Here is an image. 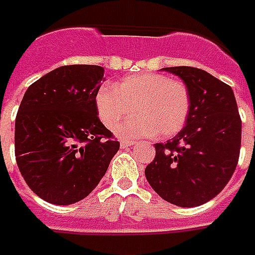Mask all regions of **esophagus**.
<instances>
[{
    "label": "esophagus",
    "instance_id": "1",
    "mask_svg": "<svg viewBox=\"0 0 255 255\" xmlns=\"http://www.w3.org/2000/svg\"><path fill=\"white\" fill-rule=\"evenodd\" d=\"M134 145V141H122L121 142V148H128Z\"/></svg>",
    "mask_w": 255,
    "mask_h": 255
}]
</instances>
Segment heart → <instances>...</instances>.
Returning a JSON list of instances; mask_svg holds the SVG:
<instances>
[{"instance_id":"obj_1","label":"heart","mask_w":255,"mask_h":255,"mask_svg":"<svg viewBox=\"0 0 255 255\" xmlns=\"http://www.w3.org/2000/svg\"><path fill=\"white\" fill-rule=\"evenodd\" d=\"M189 92L180 81L144 73L126 77L115 86H103L96 95L99 118L108 129L133 113L137 115L118 126L122 138L171 137L181 130L189 114Z\"/></svg>"}]
</instances>
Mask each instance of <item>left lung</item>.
I'll return each mask as SVG.
<instances>
[{"mask_svg": "<svg viewBox=\"0 0 255 255\" xmlns=\"http://www.w3.org/2000/svg\"><path fill=\"white\" fill-rule=\"evenodd\" d=\"M189 92L185 126L155 144L145 177L162 199L180 207L200 206L217 196L234 174L240 152L242 121L229 85L195 67H166Z\"/></svg>", "mask_w": 255, "mask_h": 255, "instance_id": "left-lung-1", "label": "left lung"}]
</instances>
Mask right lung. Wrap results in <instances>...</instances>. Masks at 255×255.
Wrapping results in <instances>:
<instances>
[{"mask_svg": "<svg viewBox=\"0 0 255 255\" xmlns=\"http://www.w3.org/2000/svg\"><path fill=\"white\" fill-rule=\"evenodd\" d=\"M104 68H55L28 86L15 122V155L32 192L67 206L86 198L106 174L119 142L97 117Z\"/></svg>", "mask_w": 255, "mask_h": 255, "instance_id": "right-lung-1", "label": "right lung"}]
</instances>
